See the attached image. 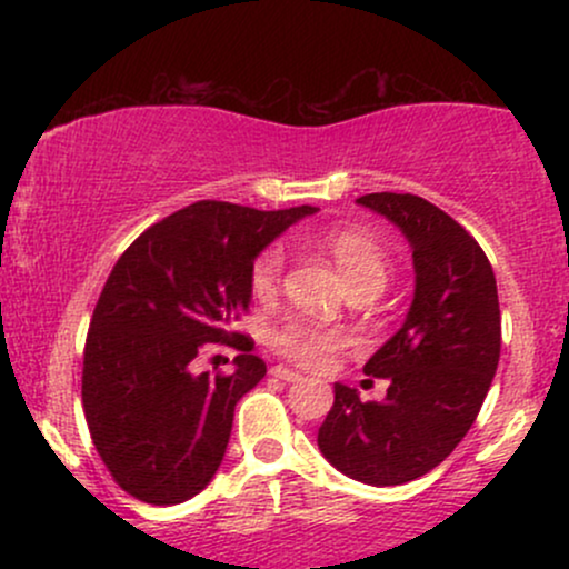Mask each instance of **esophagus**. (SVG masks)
Listing matches in <instances>:
<instances>
[{
    "instance_id": "1",
    "label": "esophagus",
    "mask_w": 569,
    "mask_h": 569,
    "mask_svg": "<svg viewBox=\"0 0 569 569\" xmlns=\"http://www.w3.org/2000/svg\"><path fill=\"white\" fill-rule=\"evenodd\" d=\"M270 375L278 377V380H283V382H299V380H302V375H299V371L286 369V367H272Z\"/></svg>"
}]
</instances>
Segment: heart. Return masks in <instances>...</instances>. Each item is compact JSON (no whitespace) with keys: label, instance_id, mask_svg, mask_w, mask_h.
<instances>
[{"label":"heart","instance_id":"1","mask_svg":"<svg viewBox=\"0 0 569 569\" xmlns=\"http://www.w3.org/2000/svg\"><path fill=\"white\" fill-rule=\"evenodd\" d=\"M318 246L323 248L342 272L345 283L350 291L367 289L380 293L388 283L390 262L382 246L371 238L369 232L352 230H331L318 238ZM286 267V251L280 243L267 246L251 264V289L257 297H270L278 291L280 276ZM270 348L286 361L297 363L305 369L323 367L326 358L337 352L345 345V335L329 326L305 321V318H286L270 329Z\"/></svg>","mask_w":569,"mask_h":569}]
</instances>
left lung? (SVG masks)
<instances>
[{"label":"left lung","mask_w":569,"mask_h":569,"mask_svg":"<svg viewBox=\"0 0 569 569\" xmlns=\"http://www.w3.org/2000/svg\"><path fill=\"white\" fill-rule=\"evenodd\" d=\"M358 202L409 240L415 299L363 367L388 380V396L361 401L337 382L318 449L350 479L396 487L433 471L471 430L500 361L498 283L481 246L433 202L396 192Z\"/></svg>","instance_id":"1"}]
</instances>
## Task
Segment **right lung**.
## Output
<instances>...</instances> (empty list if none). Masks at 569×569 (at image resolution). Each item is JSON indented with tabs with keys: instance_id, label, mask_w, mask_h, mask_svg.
Returning a JSON list of instances; mask_svg holds the SVG:
<instances>
[{
	"instance_id": "add662e5",
	"label": "right lung",
	"mask_w": 569,
	"mask_h": 569,
	"mask_svg": "<svg viewBox=\"0 0 569 569\" xmlns=\"http://www.w3.org/2000/svg\"><path fill=\"white\" fill-rule=\"evenodd\" d=\"M312 206L257 211L200 200L141 232L90 318L82 407L112 479L152 506L206 489L224 460L234 403L267 375L230 326L251 302V264ZM238 347L232 376H194L202 343Z\"/></svg>"
}]
</instances>
